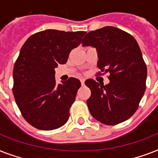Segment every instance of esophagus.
Masks as SVG:
<instances>
[{
  "label": "esophagus",
  "mask_w": 158,
  "mask_h": 158,
  "mask_svg": "<svg viewBox=\"0 0 158 158\" xmlns=\"http://www.w3.org/2000/svg\"><path fill=\"white\" fill-rule=\"evenodd\" d=\"M84 81H85V79H80V82H81L82 84H84Z\"/></svg>",
  "instance_id": "obj_1"
}]
</instances>
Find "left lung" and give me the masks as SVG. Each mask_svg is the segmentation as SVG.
<instances>
[{
    "label": "left lung",
    "instance_id": "left-lung-1",
    "mask_svg": "<svg viewBox=\"0 0 158 158\" xmlns=\"http://www.w3.org/2000/svg\"><path fill=\"white\" fill-rule=\"evenodd\" d=\"M82 45L96 48L98 66L110 74L106 85L85 81L91 90L87 100L91 115L105 125L125 121L135 114L146 89L147 67L138 43L125 31L106 26L89 32Z\"/></svg>",
    "mask_w": 158,
    "mask_h": 158
}]
</instances>
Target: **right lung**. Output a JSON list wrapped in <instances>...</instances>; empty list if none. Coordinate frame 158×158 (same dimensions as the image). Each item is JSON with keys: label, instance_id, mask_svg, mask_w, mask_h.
Instances as JSON below:
<instances>
[{"label": "right lung", "instance_id": "obj_1", "mask_svg": "<svg viewBox=\"0 0 158 158\" xmlns=\"http://www.w3.org/2000/svg\"><path fill=\"white\" fill-rule=\"evenodd\" d=\"M86 32L47 29L30 36L21 48L13 71V94L22 115L41 130L61 127L69 117L81 83L75 78L57 84L55 68L66 63Z\"/></svg>", "mask_w": 158, "mask_h": 158}]
</instances>
